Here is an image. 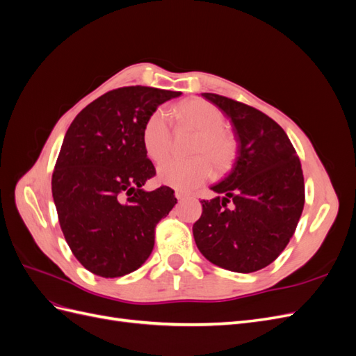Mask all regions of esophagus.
I'll return each instance as SVG.
<instances>
[{"label":"esophagus","instance_id":"esophagus-1","mask_svg":"<svg viewBox=\"0 0 356 356\" xmlns=\"http://www.w3.org/2000/svg\"><path fill=\"white\" fill-rule=\"evenodd\" d=\"M175 197L178 199V200H184V199H187V197H190V193H186V191H175Z\"/></svg>","mask_w":356,"mask_h":356}]
</instances>
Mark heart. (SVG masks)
<instances>
[{
    "instance_id": "obj_1",
    "label": "heart",
    "mask_w": 356,
    "mask_h": 356,
    "mask_svg": "<svg viewBox=\"0 0 356 356\" xmlns=\"http://www.w3.org/2000/svg\"><path fill=\"white\" fill-rule=\"evenodd\" d=\"M174 114L182 123L197 129V136L193 144L190 159H169L161 163L157 178L163 186L181 191H191L212 177V165L218 170L229 169L236 157V139L222 127L225 115L204 99H188L179 104ZM143 147L145 154L153 161H161L170 148V117L166 110L157 108L144 123ZM205 156H203L202 154ZM210 158L208 159L206 156Z\"/></svg>"
}]
</instances>
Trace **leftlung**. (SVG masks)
Masks as SVG:
<instances>
[{
  "label": "left lung",
  "mask_w": 356,
  "mask_h": 356,
  "mask_svg": "<svg viewBox=\"0 0 356 356\" xmlns=\"http://www.w3.org/2000/svg\"><path fill=\"white\" fill-rule=\"evenodd\" d=\"M230 118L238 153L230 174L202 200L193 236L212 264L251 273L273 263L293 238L305 207L300 159L284 129L252 106L202 93Z\"/></svg>",
  "instance_id": "obj_1"
}]
</instances>
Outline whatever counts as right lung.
<instances>
[{
    "mask_svg": "<svg viewBox=\"0 0 356 356\" xmlns=\"http://www.w3.org/2000/svg\"><path fill=\"white\" fill-rule=\"evenodd\" d=\"M181 92L131 86L106 92L74 118L51 177L59 224L89 272L118 277L141 267L157 222L175 207L174 190L145 191L156 169L143 127L157 106Z\"/></svg>",
    "mask_w": 356,
    "mask_h": 356,
    "instance_id": "add662e5",
    "label": "right lung"
}]
</instances>
